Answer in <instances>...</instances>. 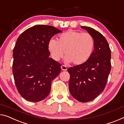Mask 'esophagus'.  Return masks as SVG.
Wrapping results in <instances>:
<instances>
[{"mask_svg":"<svg viewBox=\"0 0 124 124\" xmlns=\"http://www.w3.org/2000/svg\"><path fill=\"white\" fill-rule=\"evenodd\" d=\"M61 68H62V70H63V71H66V70H67V67H66L65 65H62Z\"/></svg>","mask_w":124,"mask_h":124,"instance_id":"obj_1","label":"esophagus"}]
</instances>
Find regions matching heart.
<instances>
[{
  "instance_id": "heart-1",
  "label": "heart",
  "mask_w": 124,
  "mask_h": 124,
  "mask_svg": "<svg viewBox=\"0 0 124 124\" xmlns=\"http://www.w3.org/2000/svg\"><path fill=\"white\" fill-rule=\"evenodd\" d=\"M95 45V39L91 34L70 30L59 36L58 41L51 39L48 48L54 60H59L64 51L66 62L80 65L90 58Z\"/></svg>"
}]
</instances>
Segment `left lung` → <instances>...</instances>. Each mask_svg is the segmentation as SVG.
I'll return each mask as SVG.
<instances>
[{
  "instance_id": "1",
  "label": "left lung",
  "mask_w": 124,
  "mask_h": 124,
  "mask_svg": "<svg viewBox=\"0 0 124 124\" xmlns=\"http://www.w3.org/2000/svg\"><path fill=\"white\" fill-rule=\"evenodd\" d=\"M94 37L95 49L85 63L70 67L69 87L76 100L86 102L94 100L104 90L111 70V50L107 40L99 32L81 26Z\"/></svg>"
}]
</instances>
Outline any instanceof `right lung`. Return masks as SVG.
Listing matches in <instances>:
<instances>
[{"label": "right lung", "mask_w": 124, "mask_h": 124, "mask_svg": "<svg viewBox=\"0 0 124 124\" xmlns=\"http://www.w3.org/2000/svg\"><path fill=\"white\" fill-rule=\"evenodd\" d=\"M62 31L54 26L39 25L21 34L13 49V73L21 96L38 102L47 97L51 82L61 71L60 63L49 58L48 44Z\"/></svg>", "instance_id": "add662e5"}]
</instances>
